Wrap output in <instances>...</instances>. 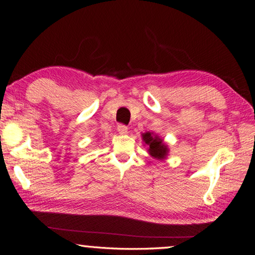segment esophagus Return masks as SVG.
I'll return each mask as SVG.
<instances>
[{"mask_svg": "<svg viewBox=\"0 0 255 255\" xmlns=\"http://www.w3.org/2000/svg\"><path fill=\"white\" fill-rule=\"evenodd\" d=\"M118 132L120 133V134H122V135L127 134V133H128V127H127V125H124V124H119L118 125Z\"/></svg>", "mask_w": 255, "mask_h": 255, "instance_id": "esophagus-1", "label": "esophagus"}]
</instances>
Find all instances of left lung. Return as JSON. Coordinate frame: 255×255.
Instances as JSON below:
<instances>
[{
  "mask_svg": "<svg viewBox=\"0 0 255 255\" xmlns=\"http://www.w3.org/2000/svg\"><path fill=\"white\" fill-rule=\"evenodd\" d=\"M143 142L148 145V151L150 156H152L156 159H165L166 156L168 155V148L162 142L159 136L152 133L147 132L142 134Z\"/></svg>",
  "mask_w": 255,
  "mask_h": 255,
  "instance_id": "obj_1",
  "label": "left lung"
}]
</instances>
